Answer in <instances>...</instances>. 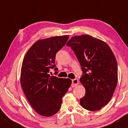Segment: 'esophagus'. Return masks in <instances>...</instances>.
Returning <instances> with one entry per match:
<instances>
[{"label": "esophagus", "mask_w": 128, "mask_h": 128, "mask_svg": "<svg viewBox=\"0 0 128 128\" xmlns=\"http://www.w3.org/2000/svg\"><path fill=\"white\" fill-rule=\"evenodd\" d=\"M78 78H74V79L72 80V83L71 86L72 87H74L75 86H76L78 84Z\"/></svg>", "instance_id": "esophagus-1"}]
</instances>
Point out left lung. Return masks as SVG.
<instances>
[{
  "mask_svg": "<svg viewBox=\"0 0 128 128\" xmlns=\"http://www.w3.org/2000/svg\"><path fill=\"white\" fill-rule=\"evenodd\" d=\"M74 51L83 71L80 81L84 87L82 106L96 111L111 100L118 83L116 58L107 44L88 35L72 37L66 44Z\"/></svg>",
  "mask_w": 128,
  "mask_h": 128,
  "instance_id": "obj_1",
  "label": "left lung"
}]
</instances>
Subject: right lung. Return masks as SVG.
I'll return each mask as SVG.
<instances>
[{"label": "right lung", "instance_id": "obj_1", "mask_svg": "<svg viewBox=\"0 0 128 128\" xmlns=\"http://www.w3.org/2000/svg\"><path fill=\"white\" fill-rule=\"evenodd\" d=\"M69 36L40 40L26 53L22 63L20 83L31 106L38 114L50 116L59 111L62 98L72 84L69 78L50 76L55 67L56 54L65 45Z\"/></svg>", "mask_w": 128, "mask_h": 128}]
</instances>
